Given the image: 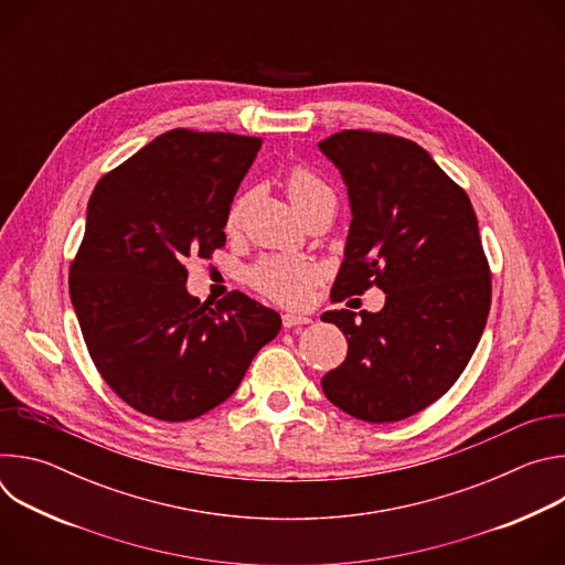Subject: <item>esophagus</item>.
Returning a JSON list of instances; mask_svg holds the SVG:
<instances>
[{"label":"esophagus","mask_w":565,"mask_h":565,"mask_svg":"<svg viewBox=\"0 0 565 565\" xmlns=\"http://www.w3.org/2000/svg\"><path fill=\"white\" fill-rule=\"evenodd\" d=\"M281 321H284V329H295V327H306V324H310V317H306V315H297V312H286L284 317H281Z\"/></svg>","instance_id":"obj_1"}]
</instances>
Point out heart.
I'll list each match as a JSON object with an SVG mask.
<instances>
[{
	"label": "heart",
	"instance_id": "1",
	"mask_svg": "<svg viewBox=\"0 0 565 565\" xmlns=\"http://www.w3.org/2000/svg\"><path fill=\"white\" fill-rule=\"evenodd\" d=\"M286 190H288V196L299 214L319 203L335 201L333 190L308 168L290 170V174L286 177ZM244 207H246V196H241L232 203V207L227 210V218H225L227 230H234L238 225L241 214H244ZM317 277H319V273L312 264L281 259V257L266 259L250 273L253 286L259 292H264L266 297L281 301V303H299L308 295V290L317 281Z\"/></svg>",
	"mask_w": 565,
	"mask_h": 565
}]
</instances>
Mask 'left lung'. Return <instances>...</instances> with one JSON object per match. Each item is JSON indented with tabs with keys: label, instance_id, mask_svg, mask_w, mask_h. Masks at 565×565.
Listing matches in <instances>:
<instances>
[{
	"label": "left lung",
	"instance_id": "left-lung-1",
	"mask_svg": "<svg viewBox=\"0 0 565 565\" xmlns=\"http://www.w3.org/2000/svg\"><path fill=\"white\" fill-rule=\"evenodd\" d=\"M351 201L333 301L377 286L380 312L329 310L347 360L321 377L335 407L364 423L405 420L445 395L486 329L492 275L469 196L414 140L344 129L319 142Z\"/></svg>",
	"mask_w": 565,
	"mask_h": 565
}]
</instances>
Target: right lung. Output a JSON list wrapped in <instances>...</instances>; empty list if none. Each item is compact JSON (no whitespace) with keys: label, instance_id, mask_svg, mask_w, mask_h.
Returning <instances> with one entry per match:
<instances>
[{"label":"right lung","instance_id":"add662e5","mask_svg":"<svg viewBox=\"0 0 565 565\" xmlns=\"http://www.w3.org/2000/svg\"><path fill=\"white\" fill-rule=\"evenodd\" d=\"M262 138L172 129L105 174L87 205L68 292L89 355L127 405L166 423L225 402L281 317L244 292L214 308L188 259L225 246V218Z\"/></svg>","mask_w":565,"mask_h":565}]
</instances>
